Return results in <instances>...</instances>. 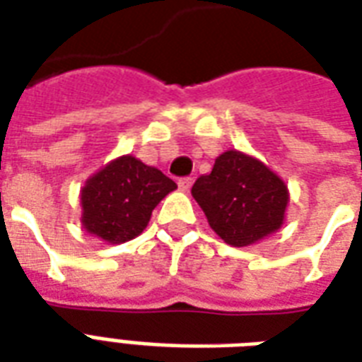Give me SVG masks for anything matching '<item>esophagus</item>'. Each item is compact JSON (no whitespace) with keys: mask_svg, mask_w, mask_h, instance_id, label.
Instances as JSON below:
<instances>
[{"mask_svg":"<svg viewBox=\"0 0 362 362\" xmlns=\"http://www.w3.org/2000/svg\"><path fill=\"white\" fill-rule=\"evenodd\" d=\"M192 183H194V179H192V177H183V179H179V181H177L179 189L183 190V192H187V190H190V187H192Z\"/></svg>","mask_w":362,"mask_h":362,"instance_id":"esophagus-1","label":"esophagus"}]
</instances>
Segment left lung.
Listing matches in <instances>:
<instances>
[{
    "label": "left lung",
    "instance_id": "8db88e82",
    "mask_svg": "<svg viewBox=\"0 0 362 362\" xmlns=\"http://www.w3.org/2000/svg\"><path fill=\"white\" fill-rule=\"evenodd\" d=\"M190 192L213 232L232 247H247L279 230L288 204L285 181L236 149L217 156L211 173L196 179Z\"/></svg>",
    "mask_w": 362,
    "mask_h": 362
}]
</instances>
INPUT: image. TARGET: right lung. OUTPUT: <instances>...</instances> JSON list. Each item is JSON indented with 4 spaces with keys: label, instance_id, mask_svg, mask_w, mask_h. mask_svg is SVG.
I'll return each mask as SVG.
<instances>
[{
    "label": "right lung",
    "instance_id": "right-lung-1",
    "mask_svg": "<svg viewBox=\"0 0 362 362\" xmlns=\"http://www.w3.org/2000/svg\"><path fill=\"white\" fill-rule=\"evenodd\" d=\"M177 189L160 170L122 155L86 179L81 189V225L107 243L139 236L164 196Z\"/></svg>",
    "mask_w": 362,
    "mask_h": 362
}]
</instances>
